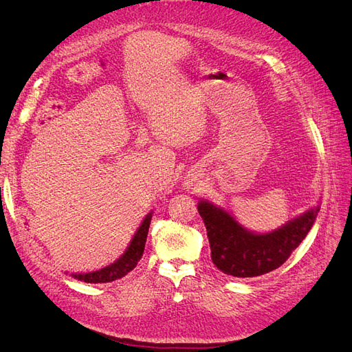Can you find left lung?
I'll return each mask as SVG.
<instances>
[{"label": "left lung", "mask_w": 352, "mask_h": 352, "mask_svg": "<svg viewBox=\"0 0 352 352\" xmlns=\"http://www.w3.org/2000/svg\"><path fill=\"white\" fill-rule=\"evenodd\" d=\"M318 211L317 206L283 228L258 235L243 229L225 210L207 201L198 204L212 263L223 273L236 278H254L280 267L310 232Z\"/></svg>", "instance_id": "obj_1"}]
</instances>
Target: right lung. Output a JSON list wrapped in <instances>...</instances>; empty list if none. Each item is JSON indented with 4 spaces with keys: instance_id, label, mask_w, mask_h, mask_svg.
Wrapping results in <instances>:
<instances>
[{
    "instance_id": "1",
    "label": "right lung",
    "mask_w": 352,
    "mask_h": 352,
    "mask_svg": "<svg viewBox=\"0 0 352 352\" xmlns=\"http://www.w3.org/2000/svg\"><path fill=\"white\" fill-rule=\"evenodd\" d=\"M150 223H151V212L145 217L142 225L135 233V236H133L129 247H127L126 252L116 263L107 265V267H104L101 270L92 272V273L72 274L73 278L78 280L88 282V283H107V282H113L116 279L123 278V276H126L127 273L136 267L138 261H140L142 257L148 229H150Z\"/></svg>"
}]
</instances>
